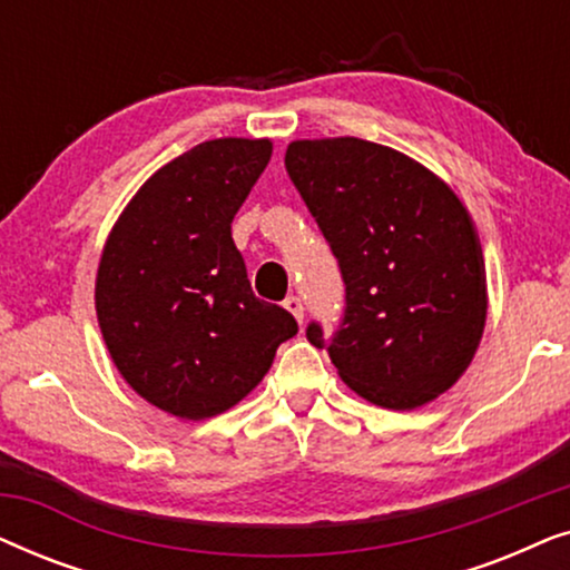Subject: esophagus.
Segmentation results:
<instances>
[{
    "instance_id": "esophagus-1",
    "label": "esophagus",
    "mask_w": 570,
    "mask_h": 570,
    "mask_svg": "<svg viewBox=\"0 0 570 570\" xmlns=\"http://www.w3.org/2000/svg\"><path fill=\"white\" fill-rule=\"evenodd\" d=\"M285 308L291 311V314L298 318V324H303V301L298 298V295H287L285 298Z\"/></svg>"
}]
</instances>
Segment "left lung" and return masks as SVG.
Instances as JSON below:
<instances>
[{
  "instance_id": "left-lung-1",
  "label": "left lung",
  "mask_w": 570,
  "mask_h": 570,
  "mask_svg": "<svg viewBox=\"0 0 570 570\" xmlns=\"http://www.w3.org/2000/svg\"><path fill=\"white\" fill-rule=\"evenodd\" d=\"M285 168L345 283V314L324 340L345 384L379 407L415 410L456 384L488 314L474 223L439 176L357 137L298 139Z\"/></svg>"
}]
</instances>
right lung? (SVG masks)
Wrapping results in <instances>:
<instances>
[{
  "mask_svg": "<svg viewBox=\"0 0 570 570\" xmlns=\"http://www.w3.org/2000/svg\"><path fill=\"white\" fill-rule=\"evenodd\" d=\"M272 158L269 139H209L147 178L116 220L96 311L116 368L163 412L205 420L238 404L298 332L259 301L230 223Z\"/></svg>",
  "mask_w": 570,
  "mask_h": 570,
  "instance_id": "obj_1",
  "label": "right lung"
}]
</instances>
